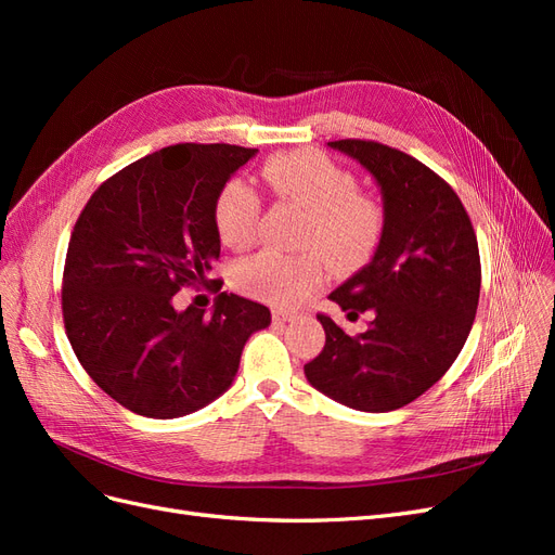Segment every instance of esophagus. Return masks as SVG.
<instances>
[{"instance_id": "34e87169", "label": "esophagus", "mask_w": 555, "mask_h": 555, "mask_svg": "<svg viewBox=\"0 0 555 555\" xmlns=\"http://www.w3.org/2000/svg\"><path fill=\"white\" fill-rule=\"evenodd\" d=\"M298 317V312L294 310H273V319L278 324H287V322H294V319Z\"/></svg>"}]
</instances>
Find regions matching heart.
<instances>
[{"instance_id":"1","label":"heart","mask_w":555,"mask_h":555,"mask_svg":"<svg viewBox=\"0 0 555 555\" xmlns=\"http://www.w3.org/2000/svg\"><path fill=\"white\" fill-rule=\"evenodd\" d=\"M263 180L280 198L304 206L308 217L300 229V255L261 251L236 268V287L275 308H294L314 294L326 280L328 263L357 268L371 259L382 241L386 212L382 201L361 192L359 178L319 150H292L268 157ZM261 198L247 182L233 178L222 184L212 204L217 236L243 251L257 243ZM318 249L314 250L313 247Z\"/></svg>"}]
</instances>
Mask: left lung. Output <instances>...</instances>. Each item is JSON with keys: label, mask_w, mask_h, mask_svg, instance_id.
Listing matches in <instances>:
<instances>
[{"label": "left lung", "mask_w": 555, "mask_h": 555, "mask_svg": "<svg viewBox=\"0 0 555 555\" xmlns=\"http://www.w3.org/2000/svg\"><path fill=\"white\" fill-rule=\"evenodd\" d=\"M328 145L373 173L386 227L371 263L328 296L351 322L361 312L373 322L347 335L319 312L326 345L306 377L347 408L391 412L428 391L461 354L479 304V245L459 194L426 164L377 141Z\"/></svg>", "instance_id": "left-lung-1"}]
</instances>
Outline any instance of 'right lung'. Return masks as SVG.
<instances>
[{
  "mask_svg": "<svg viewBox=\"0 0 555 555\" xmlns=\"http://www.w3.org/2000/svg\"><path fill=\"white\" fill-rule=\"evenodd\" d=\"M255 147L178 143L125 166L96 188L66 249L62 314L86 373L115 402L150 418L206 408L238 373L271 310L222 292L212 312H178L182 287L212 280L220 236L212 204Z\"/></svg>",
  "mask_w": 555,
  "mask_h": 555,
  "instance_id": "right-lung-1",
  "label": "right lung"
}]
</instances>
